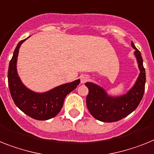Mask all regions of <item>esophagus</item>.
<instances>
[{
    "label": "esophagus",
    "mask_w": 154,
    "mask_h": 154,
    "mask_svg": "<svg viewBox=\"0 0 154 154\" xmlns=\"http://www.w3.org/2000/svg\"><path fill=\"white\" fill-rule=\"evenodd\" d=\"M88 80V77L87 75H82L81 77V83L85 84Z\"/></svg>",
    "instance_id": "1"
}]
</instances>
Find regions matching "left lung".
Returning a JSON list of instances; mask_svg holds the SVG:
<instances>
[{
  "label": "left lung",
  "mask_w": 154,
  "mask_h": 154,
  "mask_svg": "<svg viewBox=\"0 0 154 154\" xmlns=\"http://www.w3.org/2000/svg\"><path fill=\"white\" fill-rule=\"evenodd\" d=\"M131 47L136 58L139 74L135 84L127 93L113 96L109 95L105 89L92 82H86L88 94L86 104L90 113L95 119L103 122H114L127 117L139 106L143 99L146 84V72L143 67V60L140 51L135 48L133 42Z\"/></svg>",
  "instance_id": "left-lung-1"
}]
</instances>
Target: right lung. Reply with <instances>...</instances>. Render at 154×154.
<instances>
[{
	"label": "right lung",
	"mask_w": 154,
	"mask_h": 154,
	"mask_svg": "<svg viewBox=\"0 0 154 154\" xmlns=\"http://www.w3.org/2000/svg\"><path fill=\"white\" fill-rule=\"evenodd\" d=\"M30 37V36H29ZM19 41L9 63L8 80L11 98L16 106L29 117L38 121H46L60 112L64 99L80 84V79L59 85L45 92H36L26 86L17 71V60L20 46L26 39Z\"/></svg>",
	"instance_id": "add662e5"
}]
</instances>
